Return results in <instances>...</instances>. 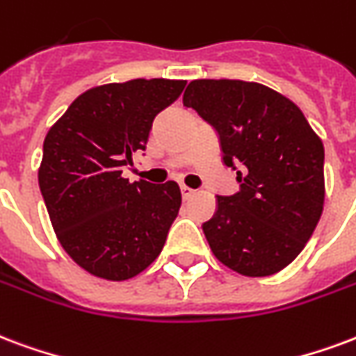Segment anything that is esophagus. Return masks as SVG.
Segmentation results:
<instances>
[{"mask_svg": "<svg viewBox=\"0 0 356 356\" xmlns=\"http://www.w3.org/2000/svg\"><path fill=\"white\" fill-rule=\"evenodd\" d=\"M194 188H191V186H186V185H183L181 186V194H183V198L185 200H188L191 198V196H194Z\"/></svg>", "mask_w": 356, "mask_h": 356, "instance_id": "34e87169", "label": "esophagus"}]
</instances>
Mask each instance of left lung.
I'll use <instances>...</instances> for the list:
<instances>
[{"label":"left lung","instance_id":"left-lung-1","mask_svg":"<svg viewBox=\"0 0 356 356\" xmlns=\"http://www.w3.org/2000/svg\"><path fill=\"white\" fill-rule=\"evenodd\" d=\"M183 104L220 136L225 164L241 162V191L217 196L204 225L211 252L232 272L268 277L298 257L325 205V147L289 97L238 79H198Z\"/></svg>","mask_w":356,"mask_h":356}]
</instances>
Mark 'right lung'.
<instances>
[{
	"label": "right lung",
	"mask_w": 356,
	"mask_h": 356,
	"mask_svg": "<svg viewBox=\"0 0 356 356\" xmlns=\"http://www.w3.org/2000/svg\"><path fill=\"white\" fill-rule=\"evenodd\" d=\"M186 81L131 79L83 92L51 126L39 188L58 241L94 277L126 281L156 260L181 207L175 181L131 183L122 171L145 151L152 120Z\"/></svg>",
	"instance_id": "add662e5"
}]
</instances>
